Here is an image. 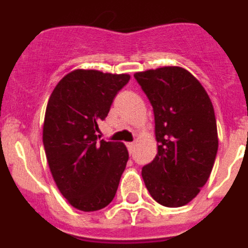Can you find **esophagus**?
Here are the masks:
<instances>
[{
    "label": "esophagus",
    "mask_w": 248,
    "mask_h": 248,
    "mask_svg": "<svg viewBox=\"0 0 248 248\" xmlns=\"http://www.w3.org/2000/svg\"><path fill=\"white\" fill-rule=\"evenodd\" d=\"M126 148H128L129 153H131L133 149H134V143H126Z\"/></svg>",
    "instance_id": "34e87169"
}]
</instances>
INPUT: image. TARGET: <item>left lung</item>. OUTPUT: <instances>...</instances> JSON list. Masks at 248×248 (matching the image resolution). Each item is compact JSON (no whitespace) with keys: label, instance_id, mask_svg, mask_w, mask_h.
Wrapping results in <instances>:
<instances>
[{"label":"left lung","instance_id":"8db88e82","mask_svg":"<svg viewBox=\"0 0 248 248\" xmlns=\"http://www.w3.org/2000/svg\"><path fill=\"white\" fill-rule=\"evenodd\" d=\"M154 110L157 154L143 166L151 198L166 207L186 205L209 180L218 139L209 95L190 72L163 67L134 74Z\"/></svg>","mask_w":248,"mask_h":248}]
</instances>
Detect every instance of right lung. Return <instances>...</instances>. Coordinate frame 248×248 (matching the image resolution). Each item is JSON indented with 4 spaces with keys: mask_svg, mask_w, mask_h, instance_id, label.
Here are the masks:
<instances>
[{
    "mask_svg": "<svg viewBox=\"0 0 248 248\" xmlns=\"http://www.w3.org/2000/svg\"><path fill=\"white\" fill-rule=\"evenodd\" d=\"M129 74L77 69L50 94L43 124V145L61 194L80 211L108 206L117 194L129 159L120 141L98 139L104 120Z\"/></svg>",
    "mask_w": 248,
    "mask_h": 248,
    "instance_id": "right-lung-1",
    "label": "right lung"
}]
</instances>
